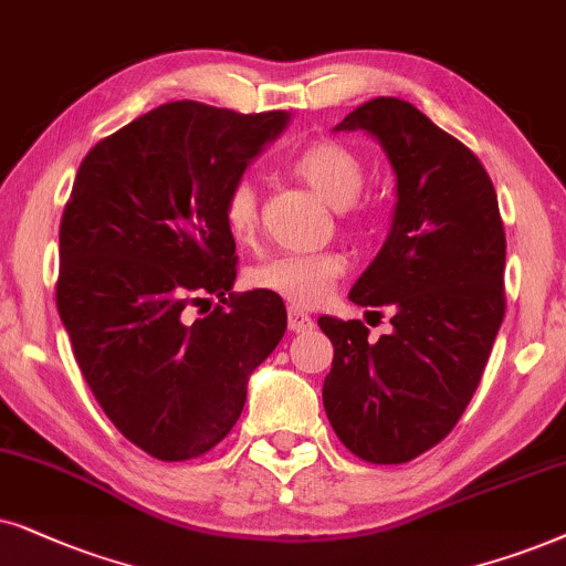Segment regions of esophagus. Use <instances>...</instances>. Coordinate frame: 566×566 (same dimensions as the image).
Instances as JSON below:
<instances>
[{
	"mask_svg": "<svg viewBox=\"0 0 566 566\" xmlns=\"http://www.w3.org/2000/svg\"><path fill=\"white\" fill-rule=\"evenodd\" d=\"M287 326L292 334H305V331H311L315 326V321L307 315L305 311H297V307H290L287 313Z\"/></svg>",
	"mask_w": 566,
	"mask_h": 566,
	"instance_id": "34e87169",
	"label": "esophagus"
}]
</instances>
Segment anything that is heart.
<instances>
[{
	"mask_svg": "<svg viewBox=\"0 0 566 566\" xmlns=\"http://www.w3.org/2000/svg\"><path fill=\"white\" fill-rule=\"evenodd\" d=\"M295 176L349 220L352 205L365 188V165L352 149L338 142H315L292 163ZM224 228L238 243H251L259 230V191L243 178L224 196ZM346 261L334 251L303 255H269L248 269V284L253 290L282 297L300 307H318L344 276Z\"/></svg>",
	"mask_w": 566,
	"mask_h": 566,
	"instance_id": "obj_1",
	"label": "heart"
}]
</instances>
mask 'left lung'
<instances>
[{
  "label": "left lung",
  "mask_w": 566,
  "mask_h": 566,
  "mask_svg": "<svg viewBox=\"0 0 566 566\" xmlns=\"http://www.w3.org/2000/svg\"><path fill=\"white\" fill-rule=\"evenodd\" d=\"M334 132H365L396 176L390 232L349 292L390 307V334L318 318L334 344L323 406L361 461L406 463L458 424L504 318V228L484 165L398 97L354 108Z\"/></svg>",
  "instance_id": "obj_1"
}]
</instances>
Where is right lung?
Instances as JSON below:
<instances>
[{
    "instance_id": "add662e5",
    "label": "right lung",
    "mask_w": 566,
    "mask_h": 566,
    "mask_svg": "<svg viewBox=\"0 0 566 566\" xmlns=\"http://www.w3.org/2000/svg\"><path fill=\"white\" fill-rule=\"evenodd\" d=\"M290 124L176 101L90 149L59 230L56 307L90 390L157 461L205 455L287 331L282 297L232 292L224 196ZM221 297L205 319L187 305Z\"/></svg>"
}]
</instances>
